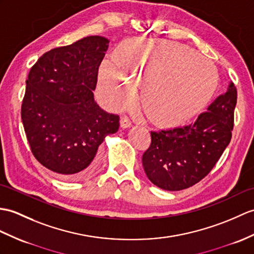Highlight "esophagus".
I'll use <instances>...</instances> for the list:
<instances>
[{"label": "esophagus", "instance_id": "esophagus-1", "mask_svg": "<svg viewBox=\"0 0 254 254\" xmlns=\"http://www.w3.org/2000/svg\"><path fill=\"white\" fill-rule=\"evenodd\" d=\"M131 126H132V122H131V120L128 119V117L123 116L121 118V120H120V127L122 128H127V127H131Z\"/></svg>", "mask_w": 254, "mask_h": 254}]
</instances>
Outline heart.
<instances>
[{"label": "heart", "instance_id": "1", "mask_svg": "<svg viewBox=\"0 0 254 254\" xmlns=\"http://www.w3.org/2000/svg\"><path fill=\"white\" fill-rule=\"evenodd\" d=\"M111 63L131 83L144 84L145 113L160 126L179 125L199 113L217 86L216 70L207 58L171 41H125L114 52ZM114 67L104 64L100 68L98 93L113 108H123L134 103L136 91L120 79ZM156 67L159 71L151 77ZM166 74L170 76L161 84Z\"/></svg>", "mask_w": 254, "mask_h": 254}]
</instances>
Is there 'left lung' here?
<instances>
[{
    "label": "left lung",
    "mask_w": 254,
    "mask_h": 254,
    "mask_svg": "<svg viewBox=\"0 0 254 254\" xmlns=\"http://www.w3.org/2000/svg\"><path fill=\"white\" fill-rule=\"evenodd\" d=\"M236 103L237 90L231 82L191 125L151 132L141 161L152 184L178 191L207 176L231 141Z\"/></svg>",
    "instance_id": "left-lung-1"
}]
</instances>
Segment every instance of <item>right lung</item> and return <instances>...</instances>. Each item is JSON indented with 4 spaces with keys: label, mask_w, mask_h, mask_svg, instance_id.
<instances>
[{
    "label": "right lung",
    "mask_w": 254,
    "mask_h": 254,
    "mask_svg": "<svg viewBox=\"0 0 254 254\" xmlns=\"http://www.w3.org/2000/svg\"><path fill=\"white\" fill-rule=\"evenodd\" d=\"M109 40L91 35L41 56L26 81L21 120L35 159L64 180L90 176L99 145L119 129V116L94 100Z\"/></svg>",
    "instance_id": "right-lung-1"
}]
</instances>
